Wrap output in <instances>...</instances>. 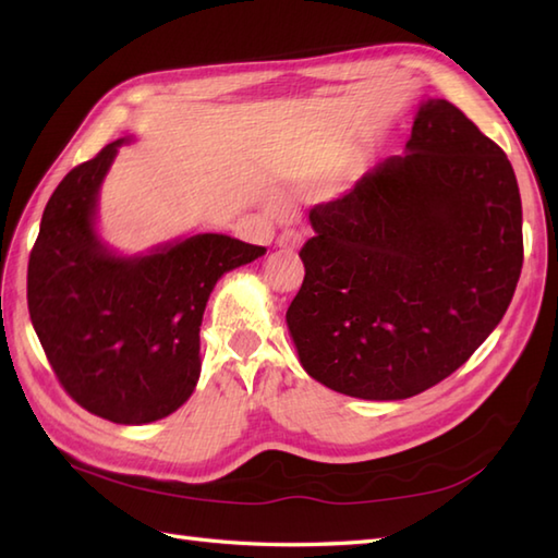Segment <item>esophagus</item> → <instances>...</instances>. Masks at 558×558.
I'll use <instances>...</instances> for the list:
<instances>
[{"mask_svg": "<svg viewBox=\"0 0 558 558\" xmlns=\"http://www.w3.org/2000/svg\"><path fill=\"white\" fill-rule=\"evenodd\" d=\"M302 232L300 230H286V232H280V236H278V246H282V248H298L300 244H302Z\"/></svg>", "mask_w": 558, "mask_h": 558, "instance_id": "34e87169", "label": "esophagus"}]
</instances>
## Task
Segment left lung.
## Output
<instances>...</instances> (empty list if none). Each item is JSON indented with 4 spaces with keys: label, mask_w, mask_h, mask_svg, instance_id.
Wrapping results in <instances>:
<instances>
[{
    "label": "left lung",
    "mask_w": 558,
    "mask_h": 558,
    "mask_svg": "<svg viewBox=\"0 0 558 558\" xmlns=\"http://www.w3.org/2000/svg\"><path fill=\"white\" fill-rule=\"evenodd\" d=\"M310 220L288 328L306 374L352 398L444 381L499 326L523 268L511 162L448 100L422 102L405 153Z\"/></svg>",
    "instance_id": "1"
}]
</instances>
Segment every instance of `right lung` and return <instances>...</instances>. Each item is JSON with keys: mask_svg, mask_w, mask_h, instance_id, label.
<instances>
[{"mask_svg": "<svg viewBox=\"0 0 558 558\" xmlns=\"http://www.w3.org/2000/svg\"><path fill=\"white\" fill-rule=\"evenodd\" d=\"M122 144L76 165L47 201L28 258V312L71 400L114 424H148L194 393L198 330L218 278L266 246L206 232L146 256L108 252L93 218Z\"/></svg>", "mask_w": 558, "mask_h": 558, "instance_id": "right-lung-1", "label": "right lung"}]
</instances>
